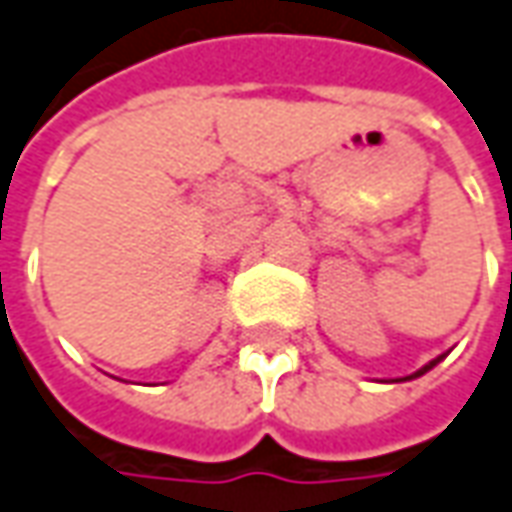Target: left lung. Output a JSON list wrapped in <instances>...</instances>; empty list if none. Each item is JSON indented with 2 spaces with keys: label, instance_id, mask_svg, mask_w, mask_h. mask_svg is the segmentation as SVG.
<instances>
[{
  "label": "left lung",
  "instance_id": "left-lung-1",
  "mask_svg": "<svg viewBox=\"0 0 512 512\" xmlns=\"http://www.w3.org/2000/svg\"><path fill=\"white\" fill-rule=\"evenodd\" d=\"M442 360V355L437 360H431V363H425L423 369H420V372H414V375H408V377H403V380H411V377H420V375H425V372H428V369H434V366H437V363H440Z\"/></svg>",
  "mask_w": 512,
  "mask_h": 512
}]
</instances>
